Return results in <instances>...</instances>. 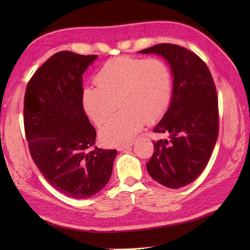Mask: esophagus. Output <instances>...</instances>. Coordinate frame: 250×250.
<instances>
[{
  "label": "esophagus",
  "instance_id": "1",
  "mask_svg": "<svg viewBox=\"0 0 250 250\" xmlns=\"http://www.w3.org/2000/svg\"><path fill=\"white\" fill-rule=\"evenodd\" d=\"M133 144H134V143H129V144H126V145H122V146H119V147H117V150H118V151H122V150L126 149V148L131 147V146L133 145Z\"/></svg>",
  "mask_w": 250,
  "mask_h": 250
}]
</instances>
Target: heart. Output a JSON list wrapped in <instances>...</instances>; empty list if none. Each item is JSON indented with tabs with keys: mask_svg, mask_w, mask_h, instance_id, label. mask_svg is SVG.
Listing matches in <instances>:
<instances>
[{
	"mask_svg": "<svg viewBox=\"0 0 250 250\" xmlns=\"http://www.w3.org/2000/svg\"><path fill=\"white\" fill-rule=\"evenodd\" d=\"M98 87H84V113L100 125L113 115L117 102L121 111L101 126L105 145L128 144L143 125L153 124L166 114L172 100V73L164 61L118 57L107 61L95 76Z\"/></svg>",
	"mask_w": 250,
	"mask_h": 250,
	"instance_id": "b5f03b06",
	"label": "heart"
}]
</instances>
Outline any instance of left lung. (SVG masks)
Masks as SVG:
<instances>
[{"mask_svg": "<svg viewBox=\"0 0 250 250\" xmlns=\"http://www.w3.org/2000/svg\"><path fill=\"white\" fill-rule=\"evenodd\" d=\"M161 56L171 67L172 100L153 131L169 140L153 143L146 164L150 176L167 188H182L203 172L218 137V98L208 67L193 52L159 44L139 51Z\"/></svg>", "mask_w": 250, "mask_h": 250, "instance_id": "8db88e82", "label": "left lung"}]
</instances>
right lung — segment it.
Wrapping results in <instances>:
<instances>
[{
    "instance_id": "right-lung-1",
    "label": "right lung",
    "mask_w": 250,
    "mask_h": 250,
    "mask_svg": "<svg viewBox=\"0 0 250 250\" xmlns=\"http://www.w3.org/2000/svg\"><path fill=\"white\" fill-rule=\"evenodd\" d=\"M97 58L57 52L34 73L24 95L32 159L52 187L78 200L105 187L117 156L116 149L94 146L97 132L82 104L83 74Z\"/></svg>"
}]
</instances>
